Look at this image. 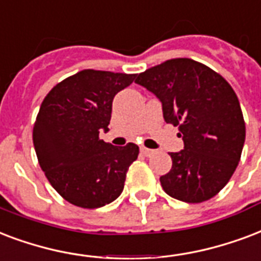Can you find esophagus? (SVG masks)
<instances>
[{
  "label": "esophagus",
  "mask_w": 261,
  "mask_h": 261,
  "mask_svg": "<svg viewBox=\"0 0 261 261\" xmlns=\"http://www.w3.org/2000/svg\"><path fill=\"white\" fill-rule=\"evenodd\" d=\"M141 153H142L144 156L149 157V156H152L153 153H154V150H152V149L145 148V146H141Z\"/></svg>",
  "instance_id": "esophagus-1"
}]
</instances>
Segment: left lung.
<instances>
[{
  "mask_svg": "<svg viewBox=\"0 0 261 261\" xmlns=\"http://www.w3.org/2000/svg\"><path fill=\"white\" fill-rule=\"evenodd\" d=\"M135 83L162 101L167 123L179 127L185 148L170 153L160 176L164 192L185 202L206 201L227 185L245 142L236 91L222 75L192 59H171L137 75Z\"/></svg>",
  "mask_w": 261,
  "mask_h": 261,
  "instance_id": "8db88e82",
  "label": "left lung"
}]
</instances>
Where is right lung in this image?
<instances>
[{"mask_svg":"<svg viewBox=\"0 0 261 261\" xmlns=\"http://www.w3.org/2000/svg\"><path fill=\"white\" fill-rule=\"evenodd\" d=\"M135 73L83 69L57 83L43 98L34 123L38 163L64 200L94 210L116 200L135 144L113 146L99 139L108 131L113 97L134 82Z\"/></svg>","mask_w":261,"mask_h":261,"instance_id":"1","label":"right lung"}]
</instances>
